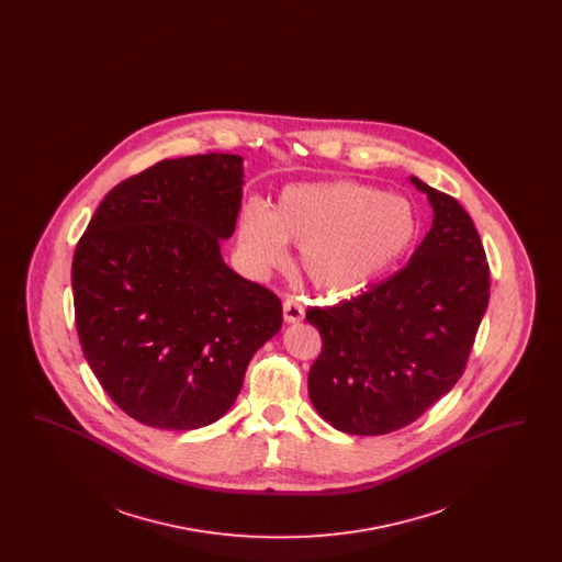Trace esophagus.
<instances>
[{"mask_svg":"<svg viewBox=\"0 0 562 562\" xmlns=\"http://www.w3.org/2000/svg\"><path fill=\"white\" fill-rule=\"evenodd\" d=\"M282 312H284V321L286 322H301L305 318V310L296 299H286L282 303Z\"/></svg>","mask_w":562,"mask_h":562,"instance_id":"esophagus-1","label":"esophagus"}]
</instances>
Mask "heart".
Segmentation results:
<instances>
[{"label":"heart","mask_w":562,"mask_h":562,"mask_svg":"<svg viewBox=\"0 0 562 562\" xmlns=\"http://www.w3.org/2000/svg\"><path fill=\"white\" fill-rule=\"evenodd\" d=\"M415 236L408 200L353 181L286 188L271 213L261 200H248L238 223L241 263L252 276L280 268L286 244H294L305 276L328 294L364 289Z\"/></svg>","instance_id":"b5f03b06"}]
</instances>
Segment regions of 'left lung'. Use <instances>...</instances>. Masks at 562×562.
Masks as SVG:
<instances>
[{
	"instance_id": "obj_1",
	"label": "left lung",
	"mask_w": 562,
	"mask_h": 562,
	"mask_svg": "<svg viewBox=\"0 0 562 562\" xmlns=\"http://www.w3.org/2000/svg\"><path fill=\"white\" fill-rule=\"evenodd\" d=\"M431 229L406 268L333 307H312L321 356L310 369L314 408L356 436L419 419L465 371L488 305L491 271L470 214L424 181Z\"/></svg>"
}]
</instances>
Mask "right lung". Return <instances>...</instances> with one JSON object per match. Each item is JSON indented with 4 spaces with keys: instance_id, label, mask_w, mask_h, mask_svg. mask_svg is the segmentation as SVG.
Masks as SVG:
<instances>
[{
    "instance_id": "right-lung-1",
    "label": "right lung",
    "mask_w": 562,
    "mask_h": 562,
    "mask_svg": "<svg viewBox=\"0 0 562 562\" xmlns=\"http://www.w3.org/2000/svg\"><path fill=\"white\" fill-rule=\"evenodd\" d=\"M240 156L161 160L109 191L78 241L71 286L83 356L126 415L198 429L240 394L282 303L227 268L240 213Z\"/></svg>"
}]
</instances>
